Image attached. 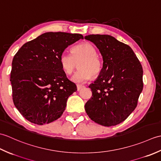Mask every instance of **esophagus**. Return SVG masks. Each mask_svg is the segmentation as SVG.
<instances>
[{"mask_svg":"<svg viewBox=\"0 0 161 161\" xmlns=\"http://www.w3.org/2000/svg\"><path fill=\"white\" fill-rule=\"evenodd\" d=\"M84 86H82V85H77V91H80L81 88H83Z\"/></svg>","mask_w":161,"mask_h":161,"instance_id":"esophagus-1","label":"esophagus"}]
</instances>
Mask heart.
<instances>
[{"instance_id":"obj_1","label":"heart","mask_w":161,"mask_h":161,"mask_svg":"<svg viewBox=\"0 0 161 161\" xmlns=\"http://www.w3.org/2000/svg\"><path fill=\"white\" fill-rule=\"evenodd\" d=\"M72 54L64 53L60 56V64L63 71L71 75L79 63V69L72 77L77 84L86 82L91 75L97 76L102 68V62L97 54L95 47L88 42H84L74 46Z\"/></svg>"}]
</instances>
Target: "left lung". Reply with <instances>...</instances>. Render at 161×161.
<instances>
[{"label":"left lung","mask_w":161,"mask_h":161,"mask_svg":"<svg viewBox=\"0 0 161 161\" xmlns=\"http://www.w3.org/2000/svg\"><path fill=\"white\" fill-rule=\"evenodd\" d=\"M102 56L103 66L93 84L92 97L85 104L89 118L105 126L117 125L128 118L137 107L143 88L142 67L126 44L107 35H90Z\"/></svg>","instance_id":"1"}]
</instances>
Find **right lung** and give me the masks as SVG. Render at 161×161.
I'll return each mask as SVG.
<instances>
[{
  "label": "right lung",
  "mask_w": 161,
  "mask_h": 161,
  "mask_svg": "<svg viewBox=\"0 0 161 161\" xmlns=\"http://www.w3.org/2000/svg\"><path fill=\"white\" fill-rule=\"evenodd\" d=\"M80 34L46 32L25 43L12 60L10 81L14 104L24 118L43 125L59 118L68 97L77 91L60 64L66 47Z\"/></svg>",
  "instance_id": "right-lung-1"
}]
</instances>
